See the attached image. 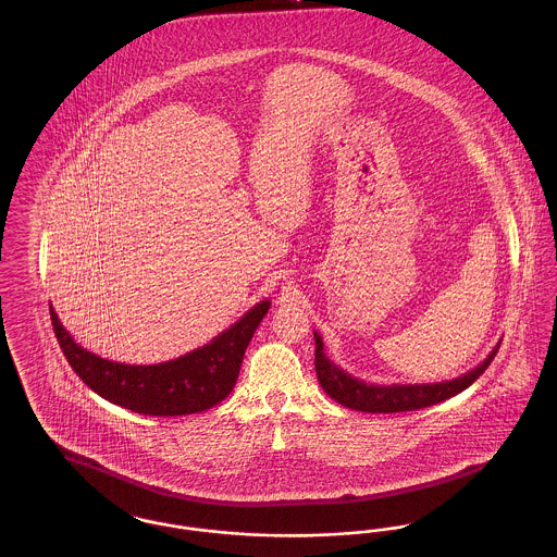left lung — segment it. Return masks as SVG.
Wrapping results in <instances>:
<instances>
[{
    "instance_id": "1",
    "label": "left lung",
    "mask_w": 557,
    "mask_h": 557,
    "mask_svg": "<svg viewBox=\"0 0 557 557\" xmlns=\"http://www.w3.org/2000/svg\"><path fill=\"white\" fill-rule=\"evenodd\" d=\"M499 346L472 371L438 384H393V386H373L366 384L346 371L336 368L323 352L321 336L315 332V371L319 384L327 393V397L345 405L355 411L366 413H398V411H416L430 405H436L445 398L455 397L468 386H472L484 370L495 359Z\"/></svg>"
}]
</instances>
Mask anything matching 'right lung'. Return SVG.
Listing matches in <instances>:
<instances>
[{"instance_id":"obj_1","label":"right lung","mask_w":557,"mask_h":557,"mask_svg":"<svg viewBox=\"0 0 557 557\" xmlns=\"http://www.w3.org/2000/svg\"><path fill=\"white\" fill-rule=\"evenodd\" d=\"M269 300L252 307L211 345L159 366H125L102 359L73 341L52 315L53 334L81 380L100 397L144 416H189L227 397L238 380L244 350L269 311Z\"/></svg>"}]
</instances>
